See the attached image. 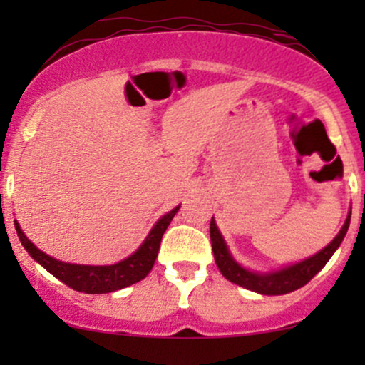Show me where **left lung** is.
<instances>
[{"instance_id":"left-lung-1","label":"left lung","mask_w":365,"mask_h":365,"mask_svg":"<svg viewBox=\"0 0 365 365\" xmlns=\"http://www.w3.org/2000/svg\"><path fill=\"white\" fill-rule=\"evenodd\" d=\"M350 225V215L346 217L345 225L340 230L334 240L329 245H326L321 252H317L312 257L305 259V261L293 264L290 267H284L282 271H276V273H267V274H257L250 273V271L244 269L242 266L233 261L232 255H230L226 244L221 237L220 230L216 228L215 220H211V226H209V232H211V245H212V254H215V261L217 269L221 271V274L226 279H230L232 283L238 284V287H244L247 290H252L262 295H284V293H290L302 288L304 284H307L311 279L316 276L322 267L326 266V262L329 261L331 255L334 254V250L340 247L343 238L346 235V230Z\"/></svg>"}]
</instances>
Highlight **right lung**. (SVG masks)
Masks as SVG:
<instances>
[{"label":"right lung","instance_id":"obj_1","mask_svg":"<svg viewBox=\"0 0 365 365\" xmlns=\"http://www.w3.org/2000/svg\"><path fill=\"white\" fill-rule=\"evenodd\" d=\"M178 209L180 206L171 209L168 215L163 216L154 225V228L150 230L148 238H145L144 244L139 247L135 254H132L118 264H113V266H81V264L56 261V259L49 257L48 254L41 252L34 244H31V240L20 230L19 223H15V230L25 250L31 254V257L39 262L46 271H49L54 278L65 283L66 287L83 293H110L140 282V279H144L149 274L158 257L163 233L166 232V228H168L173 216L178 212Z\"/></svg>","mask_w":365,"mask_h":365}]
</instances>
